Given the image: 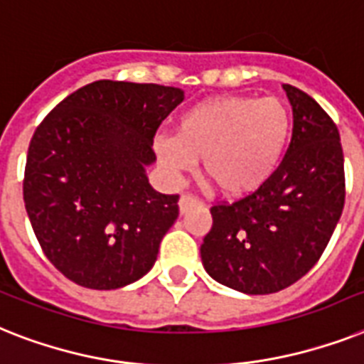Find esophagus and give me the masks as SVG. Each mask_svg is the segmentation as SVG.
<instances>
[{"label":"esophagus","instance_id":"1","mask_svg":"<svg viewBox=\"0 0 364 364\" xmlns=\"http://www.w3.org/2000/svg\"><path fill=\"white\" fill-rule=\"evenodd\" d=\"M196 205H202V202H200L196 196H192L188 192L181 194V198H179V211L187 213L188 209L196 208Z\"/></svg>","mask_w":364,"mask_h":364}]
</instances>
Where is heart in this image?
<instances>
[{"instance_id":"heart-1","label":"heart","mask_w":364,"mask_h":364,"mask_svg":"<svg viewBox=\"0 0 364 364\" xmlns=\"http://www.w3.org/2000/svg\"><path fill=\"white\" fill-rule=\"evenodd\" d=\"M291 112L277 97H217L177 117L176 136H159L155 151L168 172L202 159V173L224 196H249L279 168L291 134Z\"/></svg>"}]
</instances>
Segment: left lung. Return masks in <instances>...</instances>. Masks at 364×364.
<instances>
[{
	"label": "left lung",
	"instance_id": "8db88e82",
	"mask_svg": "<svg viewBox=\"0 0 364 364\" xmlns=\"http://www.w3.org/2000/svg\"><path fill=\"white\" fill-rule=\"evenodd\" d=\"M294 134L264 187L211 208L203 267L228 288L267 295L305 277L326 250L346 200L344 153L335 121L305 91L284 84Z\"/></svg>",
	"mask_w": 364,
	"mask_h": 364
}]
</instances>
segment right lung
I'll return each mask as SVG.
<instances>
[{
  "mask_svg": "<svg viewBox=\"0 0 364 364\" xmlns=\"http://www.w3.org/2000/svg\"><path fill=\"white\" fill-rule=\"evenodd\" d=\"M179 87L99 80L65 97L35 129L23 203L44 256L78 286L115 289L153 267L179 194L147 181L153 138Z\"/></svg>",
  "mask_w": 364,
  "mask_h": 364,
  "instance_id": "obj_1",
  "label": "right lung"
}]
</instances>
